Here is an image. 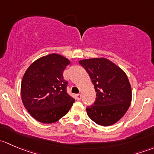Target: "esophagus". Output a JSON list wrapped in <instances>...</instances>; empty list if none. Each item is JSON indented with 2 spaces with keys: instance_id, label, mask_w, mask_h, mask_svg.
<instances>
[{
  "instance_id": "1",
  "label": "esophagus",
  "mask_w": 154,
  "mask_h": 154,
  "mask_svg": "<svg viewBox=\"0 0 154 154\" xmlns=\"http://www.w3.org/2000/svg\"><path fill=\"white\" fill-rule=\"evenodd\" d=\"M81 98H82L81 94H76V99H77V100H81Z\"/></svg>"
}]
</instances>
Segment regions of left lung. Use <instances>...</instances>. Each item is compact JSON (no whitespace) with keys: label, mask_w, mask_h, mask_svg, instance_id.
<instances>
[{"label":"left lung","mask_w":154,"mask_h":154,"mask_svg":"<svg viewBox=\"0 0 154 154\" xmlns=\"http://www.w3.org/2000/svg\"><path fill=\"white\" fill-rule=\"evenodd\" d=\"M89 75L96 91L94 103L86 108L88 117L101 126L119 122L130 106L131 86L125 71L105 58L79 61Z\"/></svg>","instance_id":"left-lung-1"}]
</instances>
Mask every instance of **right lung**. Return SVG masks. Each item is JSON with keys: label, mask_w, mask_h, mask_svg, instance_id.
Here are the masks:
<instances>
[{"label": "right lung", "mask_w": 154, "mask_h": 154, "mask_svg": "<svg viewBox=\"0 0 154 154\" xmlns=\"http://www.w3.org/2000/svg\"><path fill=\"white\" fill-rule=\"evenodd\" d=\"M69 60L57 54L35 60L21 81V100L32 118L44 124L57 122L66 116L75 101L66 91L63 71Z\"/></svg>", "instance_id": "add662e5"}]
</instances>
